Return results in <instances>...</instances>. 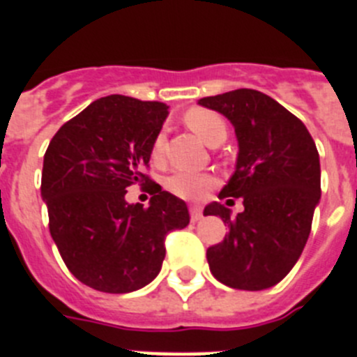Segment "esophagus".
<instances>
[{
  "label": "esophagus",
  "instance_id": "esophagus-1",
  "mask_svg": "<svg viewBox=\"0 0 357 357\" xmlns=\"http://www.w3.org/2000/svg\"><path fill=\"white\" fill-rule=\"evenodd\" d=\"M189 214H191V222H198L202 218V207L191 206L189 207Z\"/></svg>",
  "mask_w": 357,
  "mask_h": 357
}]
</instances>
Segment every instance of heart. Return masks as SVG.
I'll use <instances>...</instances> for the list:
<instances>
[{
    "instance_id": "obj_1",
    "label": "heart",
    "mask_w": 357,
    "mask_h": 357,
    "mask_svg": "<svg viewBox=\"0 0 357 357\" xmlns=\"http://www.w3.org/2000/svg\"><path fill=\"white\" fill-rule=\"evenodd\" d=\"M184 123L204 143L216 146L222 143L227 135V125L220 114L214 110L193 107L184 114ZM164 153V134L159 132L151 144V157L153 160L162 159ZM218 178L213 173L188 172V169H176L166 178V189L182 200H200L207 195L209 189L216 185Z\"/></svg>"
}]
</instances>
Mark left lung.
Returning <instances> with one entry per match:
<instances>
[{
	"label": "left lung",
	"instance_id": "left-lung-1",
	"mask_svg": "<svg viewBox=\"0 0 357 357\" xmlns=\"http://www.w3.org/2000/svg\"><path fill=\"white\" fill-rule=\"evenodd\" d=\"M198 103L234 125L238 162L220 198H243L245 206L236 218L218 202L204 211L229 227L223 241L207 248L211 273L234 289L272 288L295 266L311 232L321 195L317 144L301 119L261 91L236 89Z\"/></svg>",
	"mask_w": 357,
	"mask_h": 357
}]
</instances>
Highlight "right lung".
<instances>
[{
  "label": "right lung",
  "instance_id": "obj_1",
  "mask_svg": "<svg viewBox=\"0 0 357 357\" xmlns=\"http://www.w3.org/2000/svg\"><path fill=\"white\" fill-rule=\"evenodd\" d=\"M169 107L110 94L66 121L44 153L40 195L50 234L69 272L103 293H130L155 279L166 236L189 223L185 202L143 172ZM139 183L151 207L128 204Z\"/></svg>",
  "mask_w": 357,
  "mask_h": 357
}]
</instances>
